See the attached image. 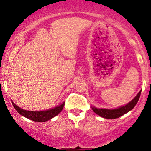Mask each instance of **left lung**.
Segmentation results:
<instances>
[{
    "label": "left lung",
    "instance_id": "8db88e82",
    "mask_svg": "<svg viewBox=\"0 0 151 151\" xmlns=\"http://www.w3.org/2000/svg\"><path fill=\"white\" fill-rule=\"evenodd\" d=\"M141 91L142 90L139 91V92L137 94L136 96L130 102L127 103V104L123 105V106H119L118 108H115V109H105V108H97L92 106H91V107H92L93 111L96 114L101 116V118H106V119H115V118H120V117L122 116L124 114L129 112V111H131L134 107L137 101H139Z\"/></svg>",
    "mask_w": 151,
    "mask_h": 151
}]
</instances>
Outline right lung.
Segmentation results:
<instances>
[{"instance_id":"1","label":"right lung","mask_w":151,"mask_h":151,"mask_svg":"<svg viewBox=\"0 0 151 151\" xmlns=\"http://www.w3.org/2000/svg\"><path fill=\"white\" fill-rule=\"evenodd\" d=\"M12 103L13 104L14 107L17 110V112L20 114L22 116L28 118V119L31 120V121L41 123L49 121V120L52 119V118L55 117L56 115H58L61 112L62 109H63L65 104V102H63L62 104H60L59 105H58V106H56L55 107L51 108V109H47V110L30 111L25 110V109L19 107V106H17L12 101Z\"/></svg>"}]
</instances>
